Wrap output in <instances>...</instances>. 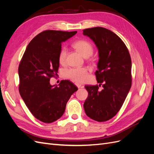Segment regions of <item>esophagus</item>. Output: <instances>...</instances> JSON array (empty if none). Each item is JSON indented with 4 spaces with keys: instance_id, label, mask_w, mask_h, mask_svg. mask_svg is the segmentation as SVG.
Segmentation results:
<instances>
[{
    "instance_id": "34e87169",
    "label": "esophagus",
    "mask_w": 154,
    "mask_h": 154,
    "mask_svg": "<svg viewBox=\"0 0 154 154\" xmlns=\"http://www.w3.org/2000/svg\"><path fill=\"white\" fill-rule=\"evenodd\" d=\"M75 85L76 86L79 88H81L82 87V85L80 84V83H75Z\"/></svg>"
}]
</instances>
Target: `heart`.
I'll list each match as a JSON object with an SVG mask.
<instances>
[{
	"instance_id": "obj_1",
	"label": "heart",
	"mask_w": 154,
	"mask_h": 154,
	"mask_svg": "<svg viewBox=\"0 0 154 154\" xmlns=\"http://www.w3.org/2000/svg\"><path fill=\"white\" fill-rule=\"evenodd\" d=\"M73 47L85 58L89 57L94 51L92 44L86 40H77L73 44ZM66 55L67 49L62 48L58 54V61L60 63H63L66 61ZM64 75L73 82H83L87 79L88 70L85 67L71 68L65 71Z\"/></svg>"
}]
</instances>
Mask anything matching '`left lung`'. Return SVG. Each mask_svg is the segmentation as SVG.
Returning <instances> with one entry per match:
<instances>
[{"label":"left lung","mask_w":154,"mask_h":154,"mask_svg":"<svg viewBox=\"0 0 154 154\" xmlns=\"http://www.w3.org/2000/svg\"><path fill=\"white\" fill-rule=\"evenodd\" d=\"M83 32L93 40L99 53L95 72L99 85L85 86L88 97L83 107L88 117L106 122L118 112L131 87V58L123 40L110 30L95 27ZM101 85L104 88L100 91Z\"/></svg>","instance_id":"left-lung-1"}]
</instances>
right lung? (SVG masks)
<instances>
[{
    "label": "right lung",
    "instance_id": "1",
    "mask_svg": "<svg viewBox=\"0 0 154 154\" xmlns=\"http://www.w3.org/2000/svg\"><path fill=\"white\" fill-rule=\"evenodd\" d=\"M77 31L46 30L30 42L18 66L19 92L35 117L46 123L62 117L66 104L78 88L69 80H62L59 86L51 85L59 67L58 54L62 43Z\"/></svg>",
    "mask_w": 154,
    "mask_h": 154
}]
</instances>
